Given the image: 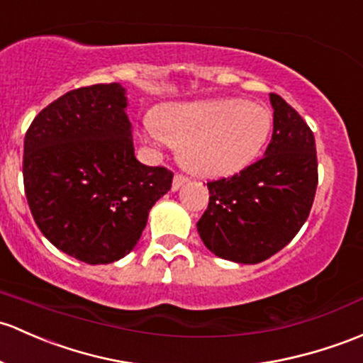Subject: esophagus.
I'll return each instance as SVG.
<instances>
[{
	"instance_id": "esophagus-1",
	"label": "esophagus",
	"mask_w": 363,
	"mask_h": 363,
	"mask_svg": "<svg viewBox=\"0 0 363 363\" xmlns=\"http://www.w3.org/2000/svg\"><path fill=\"white\" fill-rule=\"evenodd\" d=\"M186 183V178L185 177H182V174H174V178H173V185H171V189L174 190V192H177V190H180L183 185H185Z\"/></svg>"
}]
</instances>
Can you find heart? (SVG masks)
<instances>
[{
  "instance_id": "b5f03b06",
  "label": "heart",
  "mask_w": 363,
  "mask_h": 363,
  "mask_svg": "<svg viewBox=\"0 0 363 363\" xmlns=\"http://www.w3.org/2000/svg\"><path fill=\"white\" fill-rule=\"evenodd\" d=\"M143 136L178 147V161L199 178H225L258 159L272 133L270 108L242 99L174 104L154 114Z\"/></svg>"
}]
</instances>
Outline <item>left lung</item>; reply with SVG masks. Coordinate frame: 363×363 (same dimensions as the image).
<instances>
[{
	"label": "left lung",
	"mask_w": 363,
	"mask_h": 363,
	"mask_svg": "<svg viewBox=\"0 0 363 363\" xmlns=\"http://www.w3.org/2000/svg\"><path fill=\"white\" fill-rule=\"evenodd\" d=\"M274 133L264 157L232 178L209 182L197 223L206 247L233 263L256 264L286 247L303 227L317 190V150L308 124L270 95Z\"/></svg>",
	"instance_id": "obj_1"
}]
</instances>
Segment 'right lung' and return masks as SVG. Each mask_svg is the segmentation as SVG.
I'll list each match as a JSON object with an SVG mask.
<instances>
[{
	"instance_id": "add662e5",
	"label": "right lung",
	"mask_w": 363,
	"mask_h": 363,
	"mask_svg": "<svg viewBox=\"0 0 363 363\" xmlns=\"http://www.w3.org/2000/svg\"><path fill=\"white\" fill-rule=\"evenodd\" d=\"M119 83L72 89L33 121L24 140L30 213L57 249L88 264L135 249L173 173L135 157L133 126Z\"/></svg>"
}]
</instances>
